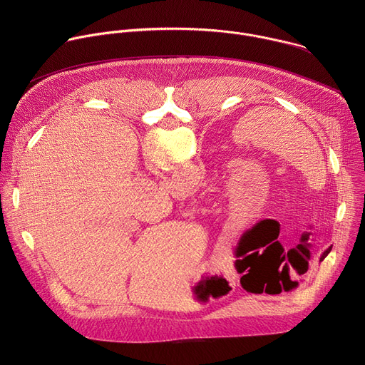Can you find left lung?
Masks as SVG:
<instances>
[{
    "label": "left lung",
    "mask_w": 365,
    "mask_h": 365,
    "mask_svg": "<svg viewBox=\"0 0 365 365\" xmlns=\"http://www.w3.org/2000/svg\"><path fill=\"white\" fill-rule=\"evenodd\" d=\"M331 250H332V247H329V248H328V250H327V251H324V254H322V257H321V259H324V258H325V257H327V255H328V254H329V252H331Z\"/></svg>",
    "instance_id": "left-lung-1"
}]
</instances>
